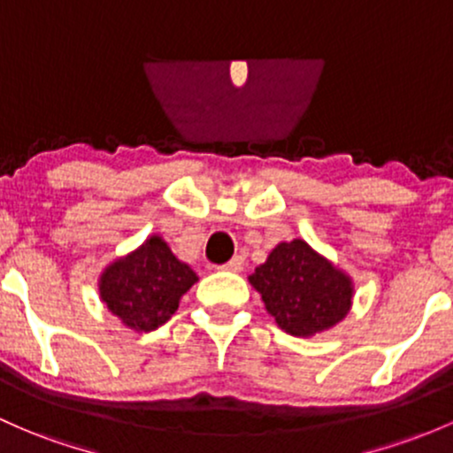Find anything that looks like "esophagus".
<instances>
[{
    "instance_id": "obj_1",
    "label": "esophagus",
    "mask_w": 453,
    "mask_h": 453,
    "mask_svg": "<svg viewBox=\"0 0 453 453\" xmlns=\"http://www.w3.org/2000/svg\"><path fill=\"white\" fill-rule=\"evenodd\" d=\"M220 270H228V272H242L244 270V257H233L231 261L225 265H220Z\"/></svg>"
}]
</instances>
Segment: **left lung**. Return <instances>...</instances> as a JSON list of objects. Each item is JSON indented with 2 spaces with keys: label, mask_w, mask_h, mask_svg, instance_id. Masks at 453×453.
I'll return each mask as SVG.
<instances>
[{
  "label": "left lung",
  "mask_w": 453,
  "mask_h": 453,
  "mask_svg": "<svg viewBox=\"0 0 453 453\" xmlns=\"http://www.w3.org/2000/svg\"><path fill=\"white\" fill-rule=\"evenodd\" d=\"M248 280L261 294L267 313L294 337L333 328L352 306V279L304 240L280 242Z\"/></svg>",
  "instance_id": "obj_1"
}]
</instances>
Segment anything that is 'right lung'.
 <instances>
[{"label":"right lung","instance_id":"obj_1","mask_svg":"<svg viewBox=\"0 0 453 453\" xmlns=\"http://www.w3.org/2000/svg\"><path fill=\"white\" fill-rule=\"evenodd\" d=\"M196 280V272L179 261L162 237L150 235L142 246L105 267L99 294L125 326L150 333L173 318L181 296Z\"/></svg>","mask_w":453,"mask_h":453}]
</instances>
